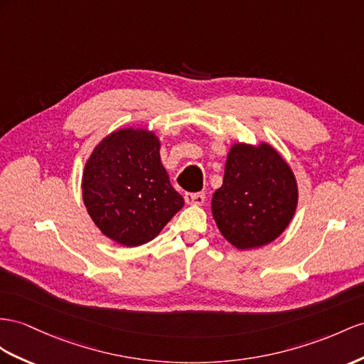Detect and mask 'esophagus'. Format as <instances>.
<instances>
[{"label":"esophagus","instance_id":"obj_1","mask_svg":"<svg viewBox=\"0 0 364 364\" xmlns=\"http://www.w3.org/2000/svg\"><path fill=\"white\" fill-rule=\"evenodd\" d=\"M184 200L188 204H195V206H201V204H204V201H206V195H204L203 192H198V193H192V192H188L184 195Z\"/></svg>","mask_w":364,"mask_h":364}]
</instances>
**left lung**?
I'll return each mask as SVG.
<instances>
[{"label":"left lung","mask_w":364,"mask_h":364,"mask_svg":"<svg viewBox=\"0 0 364 364\" xmlns=\"http://www.w3.org/2000/svg\"><path fill=\"white\" fill-rule=\"evenodd\" d=\"M298 189L291 167L269 144L237 143L229 151L212 215L230 245L246 250L271 243L291 223Z\"/></svg>","instance_id":"left-lung-1"}]
</instances>
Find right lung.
Segmentation results:
<instances>
[{"instance_id":"1","label":"right lung","mask_w":364,"mask_h":364,"mask_svg":"<svg viewBox=\"0 0 364 364\" xmlns=\"http://www.w3.org/2000/svg\"><path fill=\"white\" fill-rule=\"evenodd\" d=\"M82 200L102 234L129 247L154 240L184 206L161 164L158 138L132 127L93 149L82 173Z\"/></svg>"}]
</instances>
